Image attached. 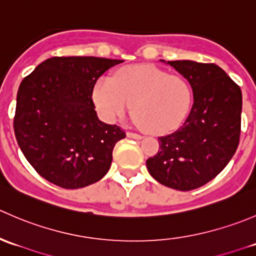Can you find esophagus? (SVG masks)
Masks as SVG:
<instances>
[{
    "label": "esophagus",
    "instance_id": "esophagus-1",
    "mask_svg": "<svg viewBox=\"0 0 256 256\" xmlns=\"http://www.w3.org/2000/svg\"><path fill=\"white\" fill-rule=\"evenodd\" d=\"M126 135H128V138H135V140H141V138H142V136L141 135H138V134H135V132H130V131H128Z\"/></svg>",
    "mask_w": 256,
    "mask_h": 256
}]
</instances>
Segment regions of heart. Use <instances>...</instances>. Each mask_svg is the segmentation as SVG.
<instances>
[{
  "mask_svg": "<svg viewBox=\"0 0 256 256\" xmlns=\"http://www.w3.org/2000/svg\"><path fill=\"white\" fill-rule=\"evenodd\" d=\"M92 102L108 122L132 112L138 126L154 135L177 128L190 114L193 89L180 74H168L154 66L121 68L112 79L100 78L92 88Z\"/></svg>",
  "mask_w": 256,
  "mask_h": 256,
  "instance_id": "heart-1",
  "label": "heart"
}]
</instances>
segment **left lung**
<instances>
[{"label":"left lung","instance_id":"obj_1","mask_svg":"<svg viewBox=\"0 0 256 256\" xmlns=\"http://www.w3.org/2000/svg\"><path fill=\"white\" fill-rule=\"evenodd\" d=\"M168 64L190 80L193 105L178 130L158 138V152L147 160L146 166L161 184L192 190L218 176L238 148L242 90L213 63Z\"/></svg>","mask_w":256,"mask_h":256}]
</instances>
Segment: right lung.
Wrapping results in <instances>:
<instances>
[{"label": "right lung", "mask_w": 256, "mask_h": 256, "mask_svg": "<svg viewBox=\"0 0 256 256\" xmlns=\"http://www.w3.org/2000/svg\"><path fill=\"white\" fill-rule=\"evenodd\" d=\"M118 59L53 56L20 82L14 128L27 161L66 190L86 187L109 171L112 150L126 136L98 118L92 94Z\"/></svg>", "instance_id": "obj_1"}]
</instances>
